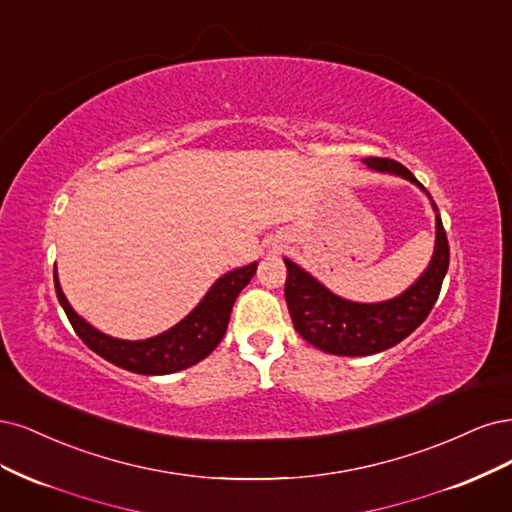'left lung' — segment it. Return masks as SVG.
Segmentation results:
<instances>
[{"mask_svg":"<svg viewBox=\"0 0 512 512\" xmlns=\"http://www.w3.org/2000/svg\"><path fill=\"white\" fill-rule=\"evenodd\" d=\"M361 161L368 170L400 176L427 195L436 219V240L432 259L415 283L383 302L346 300L295 261L283 259L287 266L285 300L298 334L319 351L344 357L381 353L408 338L430 315L449 268V242L432 195L398 161L378 157Z\"/></svg>","mask_w":512,"mask_h":512,"instance_id":"1","label":"left lung"}]
</instances>
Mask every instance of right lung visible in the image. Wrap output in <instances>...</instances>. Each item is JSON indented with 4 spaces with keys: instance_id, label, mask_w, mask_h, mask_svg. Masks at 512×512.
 I'll use <instances>...</instances> for the list:
<instances>
[{
    "instance_id": "obj_1",
    "label": "right lung",
    "mask_w": 512,
    "mask_h": 512,
    "mask_svg": "<svg viewBox=\"0 0 512 512\" xmlns=\"http://www.w3.org/2000/svg\"><path fill=\"white\" fill-rule=\"evenodd\" d=\"M255 270L257 261L249 263V266L225 272L223 276L214 280L204 298L197 302V306L185 319H180L176 325L166 329V332L144 340H123L108 336L97 327H93L87 319H82L72 308L68 298H65L59 283L57 266L55 291L61 308L65 310V315H68L74 327V332L93 353L123 370L146 376H161L200 364L202 359H206L214 349H217V344L225 336L229 312H232L240 291L251 283Z\"/></svg>"
}]
</instances>
